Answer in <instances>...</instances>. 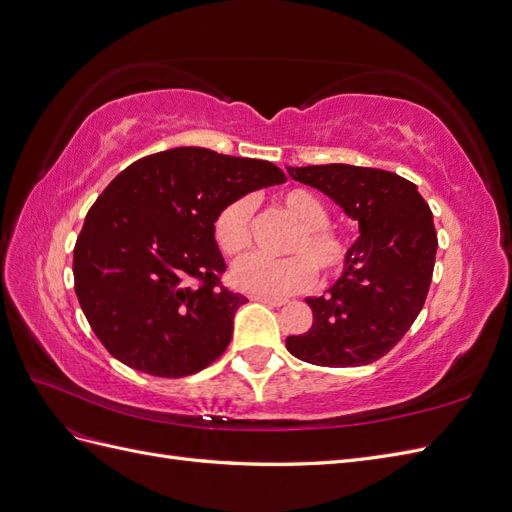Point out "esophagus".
Returning a JSON list of instances; mask_svg holds the SVG:
<instances>
[{
  "mask_svg": "<svg viewBox=\"0 0 512 512\" xmlns=\"http://www.w3.org/2000/svg\"><path fill=\"white\" fill-rule=\"evenodd\" d=\"M254 301H260V303H267V305H273V307H280V305H286V299H273V297H252Z\"/></svg>",
  "mask_w": 512,
  "mask_h": 512,
  "instance_id": "34e87169",
  "label": "esophagus"
}]
</instances>
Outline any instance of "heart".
I'll list each match as a JSON object with an SVG mask.
<instances>
[{
    "label": "heart",
    "instance_id": "heart-1",
    "mask_svg": "<svg viewBox=\"0 0 512 512\" xmlns=\"http://www.w3.org/2000/svg\"><path fill=\"white\" fill-rule=\"evenodd\" d=\"M290 220L297 224L284 250L292 256L262 258L245 256L230 271L235 288L258 297H288L314 282V267L322 277H333L346 267L352 254V239L346 232L329 226V209L309 190L294 188L277 196ZM250 198L228 203L213 222V237L224 256L235 258L250 245Z\"/></svg>",
    "mask_w": 512,
    "mask_h": 512
}]
</instances>
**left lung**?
I'll return each mask as SVG.
<instances>
[{
  "instance_id": "8db88e82",
  "label": "left lung",
  "mask_w": 512,
  "mask_h": 512,
  "mask_svg": "<svg viewBox=\"0 0 512 512\" xmlns=\"http://www.w3.org/2000/svg\"><path fill=\"white\" fill-rule=\"evenodd\" d=\"M288 173L359 222V239L327 294L305 299L312 329L286 337V348L322 367L374 363L406 335L427 299L438 250L431 209L412 181L389 170L320 164Z\"/></svg>"
}]
</instances>
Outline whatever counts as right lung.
<instances>
[{
    "instance_id": "add662e5",
    "label": "right lung",
    "mask_w": 512,
    "mask_h": 512,
    "mask_svg": "<svg viewBox=\"0 0 512 512\" xmlns=\"http://www.w3.org/2000/svg\"><path fill=\"white\" fill-rule=\"evenodd\" d=\"M286 175L265 160L175 147L132 162L89 209L74 290L102 346L143 374L183 378L226 350L247 301L220 288L218 213Z\"/></svg>"
}]
</instances>
